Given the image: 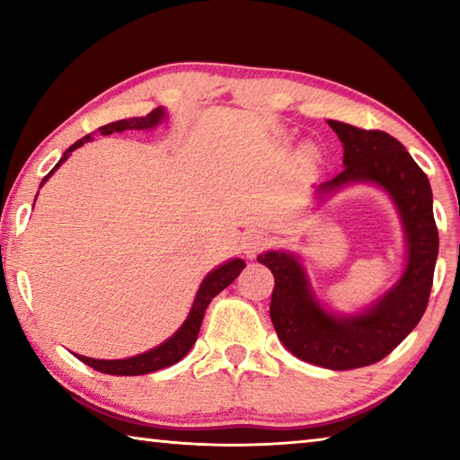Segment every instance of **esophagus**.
Listing matches in <instances>:
<instances>
[{"label":"esophagus","instance_id":"esophagus-1","mask_svg":"<svg viewBox=\"0 0 460 460\" xmlns=\"http://www.w3.org/2000/svg\"><path fill=\"white\" fill-rule=\"evenodd\" d=\"M266 245H268V237L260 231H249L243 237V243H241V247H243V253L249 260L255 258V255H258Z\"/></svg>","mask_w":460,"mask_h":460}]
</instances>
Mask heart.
Wrapping results in <instances>:
<instances>
[{
  "mask_svg": "<svg viewBox=\"0 0 460 460\" xmlns=\"http://www.w3.org/2000/svg\"><path fill=\"white\" fill-rule=\"evenodd\" d=\"M305 155H306V158H308V160H314V158H316V155H318V154H316V147H313V146H308V147H306V150H305Z\"/></svg>",
  "mask_w": 460,
  "mask_h": 460,
  "instance_id": "b5f03b06",
  "label": "heart"
}]
</instances>
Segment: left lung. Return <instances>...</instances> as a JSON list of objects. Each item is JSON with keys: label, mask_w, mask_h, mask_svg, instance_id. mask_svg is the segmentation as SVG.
Here are the masks:
<instances>
[{"label": "left lung", "mask_w": 460, "mask_h": 460, "mask_svg": "<svg viewBox=\"0 0 460 460\" xmlns=\"http://www.w3.org/2000/svg\"><path fill=\"white\" fill-rule=\"evenodd\" d=\"M329 126L342 144L345 170L318 186L316 194L323 199L353 182L384 189L398 207L406 233L402 278L361 313L334 314L318 302L298 255L266 252L258 261L274 274L270 316L284 347L306 363L345 371L381 361L420 323L432 290L438 229L428 176L398 139L334 119Z\"/></svg>", "instance_id": "8db88e82"}]
</instances>
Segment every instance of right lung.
Returning <instances> with one entry per match:
<instances>
[{
	"label": "right lung",
	"instance_id": "1",
	"mask_svg": "<svg viewBox=\"0 0 460 460\" xmlns=\"http://www.w3.org/2000/svg\"><path fill=\"white\" fill-rule=\"evenodd\" d=\"M164 118H166V109L155 107L154 111L146 115V118H129V119L107 123V126L99 128V134L109 136V134H119V131H128V129H152L158 126V123ZM93 134H95V131H93ZM91 139H93V136L89 134L68 147V150L62 154L58 164L42 178L40 186L49 181L54 170H57L62 162L71 155V152H75L76 147H81L83 144L91 142ZM243 268H245V261L235 258V260L225 261L223 266L215 268L213 271H208V276L202 279V284L197 292V298H194L190 313H189V316H186V321L182 323L181 329H178L172 337L162 342V345H158L155 349H150V351H146L142 355L128 357V359H93V357H84V355H76V359H81L84 365H89V367H93L95 371L107 373V376H144V373H154L158 369L170 367V365H174L181 361L182 357H186V353H189L194 342H197L208 302H211L221 290H225V288H227L233 279L241 274V270Z\"/></svg>",
	"mask_w": 460,
	"mask_h": 460
}]
</instances>
